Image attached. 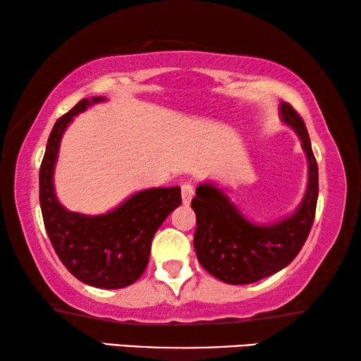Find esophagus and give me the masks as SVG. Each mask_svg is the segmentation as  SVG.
<instances>
[{
  "label": "esophagus",
  "mask_w": 361,
  "mask_h": 361,
  "mask_svg": "<svg viewBox=\"0 0 361 361\" xmlns=\"http://www.w3.org/2000/svg\"><path fill=\"white\" fill-rule=\"evenodd\" d=\"M180 189H182V202H184V204H189L192 197H194V185H192V182H184V184L180 185Z\"/></svg>",
  "instance_id": "esophagus-1"
}]
</instances>
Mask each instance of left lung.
Returning a JSON list of instances; mask_svg holds the SVG:
<instances>
[{"label":"left lung","mask_w":361,"mask_h":361,"mask_svg":"<svg viewBox=\"0 0 361 361\" xmlns=\"http://www.w3.org/2000/svg\"><path fill=\"white\" fill-rule=\"evenodd\" d=\"M283 120L302 141L309 159V185L302 204L289 219L258 226L241 216L216 187L202 184L192 199L197 216L194 248L199 263L216 279L228 284H250L286 268L307 240L319 197L317 161L305 123L289 103H281Z\"/></svg>","instance_id":"obj_1"}]
</instances>
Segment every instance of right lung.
Returning a JSON list of instances; mask_svg holds the SVG:
<instances>
[{
    "mask_svg": "<svg viewBox=\"0 0 361 361\" xmlns=\"http://www.w3.org/2000/svg\"><path fill=\"white\" fill-rule=\"evenodd\" d=\"M83 98L62 115L49 136L39 171V202L49 240L63 266L82 283L102 289L126 288L145 273L152 236L166 216L182 204L180 187L137 192L110 214L87 216L59 204L52 185L59 142L68 123L90 103Z\"/></svg>",
    "mask_w": 361,
    "mask_h": 361,
    "instance_id": "right-lung-1",
    "label": "right lung"
}]
</instances>
